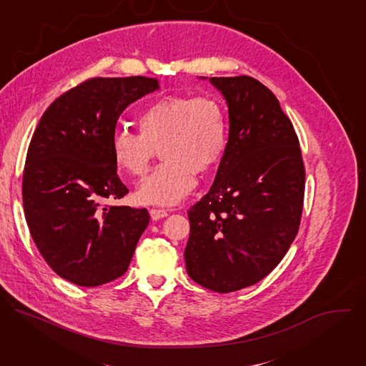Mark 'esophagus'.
Segmentation results:
<instances>
[{"label": "esophagus", "instance_id": "34e87169", "mask_svg": "<svg viewBox=\"0 0 366 366\" xmlns=\"http://www.w3.org/2000/svg\"><path fill=\"white\" fill-rule=\"evenodd\" d=\"M152 220H161V219H165L168 217V212L167 210H161V208H152V210L149 212Z\"/></svg>", "mask_w": 366, "mask_h": 366}]
</instances>
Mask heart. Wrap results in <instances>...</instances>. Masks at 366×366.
I'll return each instance as SVG.
<instances>
[{
  "instance_id": "b5f03b06",
  "label": "heart",
  "mask_w": 366,
  "mask_h": 366,
  "mask_svg": "<svg viewBox=\"0 0 366 366\" xmlns=\"http://www.w3.org/2000/svg\"><path fill=\"white\" fill-rule=\"evenodd\" d=\"M139 134L114 133L112 156L129 178L143 177L154 150L164 161L143 179L134 199L149 205H174L195 185L197 175H208L222 164L229 143V119L213 97H164L137 116Z\"/></svg>"
}]
</instances>
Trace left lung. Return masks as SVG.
<instances>
[{"label": "left lung", "instance_id": "1", "mask_svg": "<svg viewBox=\"0 0 366 366\" xmlns=\"http://www.w3.org/2000/svg\"><path fill=\"white\" fill-rule=\"evenodd\" d=\"M210 82L227 104L229 143L210 191L188 212L184 257L191 280L224 294L281 262L298 232L305 174L292 123L265 85L250 76Z\"/></svg>", "mask_w": 366, "mask_h": 366}]
</instances>
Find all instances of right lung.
<instances>
[{
  "label": "right lung",
  "instance_id": "add662e5",
  "mask_svg": "<svg viewBox=\"0 0 366 366\" xmlns=\"http://www.w3.org/2000/svg\"><path fill=\"white\" fill-rule=\"evenodd\" d=\"M159 89L144 76L92 78L50 104L31 137L23 174L30 234L61 278L98 287L122 277L149 224L146 208L102 205L129 189L112 139L120 114Z\"/></svg>",
  "mask_w": 366,
  "mask_h": 366
}]
</instances>
